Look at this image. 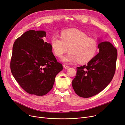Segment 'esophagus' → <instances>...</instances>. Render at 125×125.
Listing matches in <instances>:
<instances>
[{"label": "esophagus", "mask_w": 125, "mask_h": 125, "mask_svg": "<svg viewBox=\"0 0 125 125\" xmlns=\"http://www.w3.org/2000/svg\"><path fill=\"white\" fill-rule=\"evenodd\" d=\"M63 66L64 68H65V69H68V68H69L70 67L69 66H67V65H63Z\"/></svg>", "instance_id": "esophagus-1"}]
</instances>
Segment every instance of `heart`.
Listing matches in <instances>:
<instances>
[{
    "label": "heart",
    "instance_id": "b5f03b06",
    "mask_svg": "<svg viewBox=\"0 0 125 125\" xmlns=\"http://www.w3.org/2000/svg\"><path fill=\"white\" fill-rule=\"evenodd\" d=\"M51 45L58 57H61L69 51V54L62 59L63 62L69 63L88 62L95 56L98 50V43L95 39L75 29L62 31L60 38L52 36Z\"/></svg>",
    "mask_w": 125,
    "mask_h": 125
}]
</instances>
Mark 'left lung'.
<instances>
[{
    "label": "left lung",
    "instance_id": "1",
    "mask_svg": "<svg viewBox=\"0 0 125 125\" xmlns=\"http://www.w3.org/2000/svg\"><path fill=\"white\" fill-rule=\"evenodd\" d=\"M98 48L99 52L87 65L77 68L72 85L80 97H92L101 92L111 82L115 73L116 48L108 42L100 43Z\"/></svg>",
    "mask_w": 125,
    "mask_h": 125
}]
</instances>
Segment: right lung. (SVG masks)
<instances>
[{
  "label": "right lung",
  "mask_w": 125,
  "mask_h": 125,
  "mask_svg": "<svg viewBox=\"0 0 125 125\" xmlns=\"http://www.w3.org/2000/svg\"><path fill=\"white\" fill-rule=\"evenodd\" d=\"M43 31L30 30L15 41L10 61L13 77L25 92L42 96L52 88L56 75L62 70L52 52L51 44L44 41Z\"/></svg>",
  "instance_id": "right-lung-1"
}]
</instances>
